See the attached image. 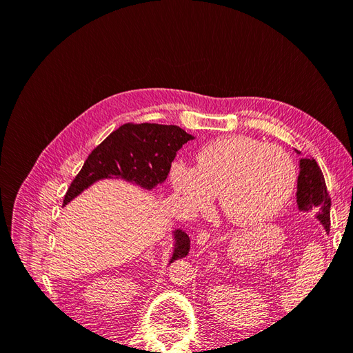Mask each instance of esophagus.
Listing matches in <instances>:
<instances>
[{
	"instance_id": "esophagus-1",
	"label": "esophagus",
	"mask_w": 353,
	"mask_h": 353,
	"mask_svg": "<svg viewBox=\"0 0 353 353\" xmlns=\"http://www.w3.org/2000/svg\"><path fill=\"white\" fill-rule=\"evenodd\" d=\"M209 232L208 231H205V230H201L199 234H197V244H200V245H205L208 241H209Z\"/></svg>"
}]
</instances>
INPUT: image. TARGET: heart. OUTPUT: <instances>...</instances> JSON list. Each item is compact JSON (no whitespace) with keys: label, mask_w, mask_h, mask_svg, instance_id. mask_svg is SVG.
<instances>
[{"label":"heart","mask_w":353,"mask_h":353,"mask_svg":"<svg viewBox=\"0 0 353 353\" xmlns=\"http://www.w3.org/2000/svg\"><path fill=\"white\" fill-rule=\"evenodd\" d=\"M172 184L187 212L208 209L215 194L239 227L258 225L280 212L296 187V163L284 148L248 135H228L200 148L197 166L176 162Z\"/></svg>","instance_id":"1"}]
</instances>
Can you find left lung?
Listing matches in <instances>:
<instances>
[{"label": "left lung", "instance_id": "8db88e82", "mask_svg": "<svg viewBox=\"0 0 353 353\" xmlns=\"http://www.w3.org/2000/svg\"><path fill=\"white\" fill-rule=\"evenodd\" d=\"M297 154H301L294 150ZM299 176L296 201L301 212H314L315 218L321 222L325 232H330V206L331 200L327 193L324 175L315 159L302 157L299 160Z\"/></svg>", "mask_w": 353, "mask_h": 353}]
</instances>
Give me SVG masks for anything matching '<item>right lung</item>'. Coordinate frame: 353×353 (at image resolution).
Segmentation results:
<instances>
[{
    "mask_svg": "<svg viewBox=\"0 0 353 353\" xmlns=\"http://www.w3.org/2000/svg\"><path fill=\"white\" fill-rule=\"evenodd\" d=\"M191 140L194 137L176 125H122L85 160L68 190L63 206L103 179H121L152 191L165 183L176 152ZM172 237L174 249L169 263L185 258L190 250V237L184 230L172 231Z\"/></svg>",
    "mask_w": 353,
    "mask_h": 353,
    "instance_id": "1",
    "label": "right lung"
}]
</instances>
